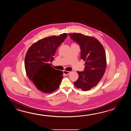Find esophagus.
I'll list each match as a JSON object with an SVG mask.
<instances>
[{
	"label": "esophagus",
	"instance_id": "esophagus-1",
	"mask_svg": "<svg viewBox=\"0 0 131 131\" xmlns=\"http://www.w3.org/2000/svg\"><path fill=\"white\" fill-rule=\"evenodd\" d=\"M63 73L66 75H68L70 73V72H68V71H64Z\"/></svg>",
	"mask_w": 131,
	"mask_h": 131
}]
</instances>
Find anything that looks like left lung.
I'll return each mask as SVG.
<instances>
[{"label":"left lung","mask_w":131,"mask_h":131,"mask_svg":"<svg viewBox=\"0 0 131 131\" xmlns=\"http://www.w3.org/2000/svg\"><path fill=\"white\" fill-rule=\"evenodd\" d=\"M70 38L80 45L81 58L85 61V69L78 71L79 78L74 82L77 88L88 91L95 86L103 77L106 67V54L97 39L81 33L69 34Z\"/></svg>","instance_id":"obj_1"}]
</instances>
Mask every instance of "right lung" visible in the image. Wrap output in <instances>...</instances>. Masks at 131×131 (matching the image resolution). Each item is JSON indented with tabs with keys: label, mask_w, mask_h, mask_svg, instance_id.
Returning a JSON list of instances; mask_svg holds the SVG:
<instances>
[{
	"label": "right lung",
	"mask_w": 131,
	"mask_h": 131,
	"mask_svg": "<svg viewBox=\"0 0 131 131\" xmlns=\"http://www.w3.org/2000/svg\"><path fill=\"white\" fill-rule=\"evenodd\" d=\"M67 34L41 39L29 48L25 58L27 75L36 88L50 93L59 88L63 77L62 71L50 66L58 47L64 41Z\"/></svg>",
	"instance_id": "obj_1"
}]
</instances>
